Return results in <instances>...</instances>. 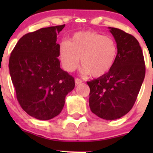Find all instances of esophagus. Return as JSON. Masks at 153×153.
Segmentation results:
<instances>
[{
  "label": "esophagus",
  "instance_id": "esophagus-1",
  "mask_svg": "<svg viewBox=\"0 0 153 153\" xmlns=\"http://www.w3.org/2000/svg\"><path fill=\"white\" fill-rule=\"evenodd\" d=\"M75 84H76V85H78V84H81V83H82V81H81L80 78H75Z\"/></svg>",
  "mask_w": 153,
  "mask_h": 153
}]
</instances>
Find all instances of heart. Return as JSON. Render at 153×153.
<instances>
[{
  "label": "heart",
  "instance_id": "heart-1",
  "mask_svg": "<svg viewBox=\"0 0 153 153\" xmlns=\"http://www.w3.org/2000/svg\"><path fill=\"white\" fill-rule=\"evenodd\" d=\"M118 52L113 38L92 31L76 32L69 42L61 41L58 48L60 61L66 71H75L81 58L84 72L94 78H101L112 69Z\"/></svg>",
  "mask_w": 153,
  "mask_h": 153
}]
</instances>
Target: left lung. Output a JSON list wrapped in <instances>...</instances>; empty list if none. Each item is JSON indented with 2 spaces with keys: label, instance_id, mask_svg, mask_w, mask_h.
Returning a JSON list of instances; mask_svg holds the SVG:
<instances>
[{
  "label": "left lung",
  "instance_id": "obj_1",
  "mask_svg": "<svg viewBox=\"0 0 153 153\" xmlns=\"http://www.w3.org/2000/svg\"><path fill=\"white\" fill-rule=\"evenodd\" d=\"M118 45V57L104 76L87 81L89 107L99 118L115 120L130 111L145 77V64L136 38L119 29L109 27Z\"/></svg>",
  "mask_w": 153,
  "mask_h": 153
}]
</instances>
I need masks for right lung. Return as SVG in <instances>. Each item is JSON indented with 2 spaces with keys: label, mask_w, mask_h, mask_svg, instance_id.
Segmentation results:
<instances>
[{
  "label": "right lung",
  "mask_w": 153,
  "mask_h": 153,
  "mask_svg": "<svg viewBox=\"0 0 153 153\" xmlns=\"http://www.w3.org/2000/svg\"><path fill=\"white\" fill-rule=\"evenodd\" d=\"M65 24L26 34L11 53L9 69L16 97L22 109L38 120L61 113L75 80L61 69L57 34Z\"/></svg>",
  "instance_id": "right-lung-1"
}]
</instances>
